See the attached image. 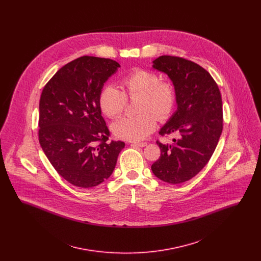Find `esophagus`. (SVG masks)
<instances>
[{
  "instance_id": "34e87169",
  "label": "esophagus",
  "mask_w": 261,
  "mask_h": 261,
  "mask_svg": "<svg viewBox=\"0 0 261 261\" xmlns=\"http://www.w3.org/2000/svg\"><path fill=\"white\" fill-rule=\"evenodd\" d=\"M131 145H135V146H138V147H140V148H144V147H146L148 144L146 143V142H134V143H132Z\"/></svg>"
}]
</instances>
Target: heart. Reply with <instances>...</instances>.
<instances>
[{"mask_svg":"<svg viewBox=\"0 0 261 261\" xmlns=\"http://www.w3.org/2000/svg\"><path fill=\"white\" fill-rule=\"evenodd\" d=\"M121 91L114 86L103 88L99 94V107L110 118L119 116L126 105V98L140 96L136 116L122 117L112 124L113 135L122 140L139 141L145 139L156 127L158 116L164 120L173 112L176 91L172 83L160 81L153 71L135 68L125 74L120 81ZM157 115L155 116L154 113Z\"/></svg>","mask_w":261,"mask_h":261,"instance_id":"heart-1","label":"heart"}]
</instances>
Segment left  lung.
<instances>
[{
	"instance_id": "8db88e82",
	"label": "left lung",
	"mask_w": 261,
	"mask_h": 261,
	"mask_svg": "<svg viewBox=\"0 0 261 261\" xmlns=\"http://www.w3.org/2000/svg\"><path fill=\"white\" fill-rule=\"evenodd\" d=\"M152 68L167 75L176 91L177 110L160 134L178 138L172 144L156 142L162 153L151 171L164 182L180 184L199 173L215 150L223 128L221 94L211 75L191 61L162 56Z\"/></svg>"
}]
</instances>
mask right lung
Listing matches in <instances>:
<instances>
[{
  "label": "right lung",
  "instance_id": "right-lung-1",
  "mask_svg": "<svg viewBox=\"0 0 261 261\" xmlns=\"http://www.w3.org/2000/svg\"><path fill=\"white\" fill-rule=\"evenodd\" d=\"M120 64L81 57L50 78L39 102V142L54 168L80 188L98 186L112 175L125 144L108 143L99 94ZM99 141L97 145L95 143Z\"/></svg>",
  "mask_w": 261,
  "mask_h": 261
}]
</instances>
